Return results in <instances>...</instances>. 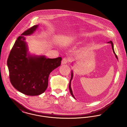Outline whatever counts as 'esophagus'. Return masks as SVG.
I'll use <instances>...</instances> for the list:
<instances>
[{
  "label": "esophagus",
  "instance_id": "34e87169",
  "mask_svg": "<svg viewBox=\"0 0 127 127\" xmlns=\"http://www.w3.org/2000/svg\"><path fill=\"white\" fill-rule=\"evenodd\" d=\"M69 61H70V59L69 58H64V59H63V60H62L61 63L62 64H67L68 62H69Z\"/></svg>",
  "mask_w": 127,
  "mask_h": 127
}]
</instances>
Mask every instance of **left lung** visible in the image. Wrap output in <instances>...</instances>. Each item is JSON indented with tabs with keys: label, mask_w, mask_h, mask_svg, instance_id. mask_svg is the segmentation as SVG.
<instances>
[{
	"label": "left lung",
	"mask_w": 127,
	"mask_h": 127,
	"mask_svg": "<svg viewBox=\"0 0 127 127\" xmlns=\"http://www.w3.org/2000/svg\"><path fill=\"white\" fill-rule=\"evenodd\" d=\"M108 43H110V44H111V45H112V49H113V52H114V54L115 55V56H116V58H117V59L118 60V57H117V55L116 54V53H115V51H114V45H113V42H112L111 41H110V42H108ZM72 78H73V72H72H72H71V79H70V81H69V89L70 93V94H71V95L72 96V97H73V98H75L74 96V95H73V93H72V90H71V86H70V84H71V81L72 80Z\"/></svg>",
	"instance_id": "obj_1"
}]
</instances>
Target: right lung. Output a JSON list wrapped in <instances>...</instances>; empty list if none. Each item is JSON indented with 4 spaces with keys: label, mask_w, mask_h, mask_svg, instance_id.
Returning a JSON list of instances; mask_svg holds the SVG:
<instances>
[{
    "label": "right lung",
    "mask_w": 127,
    "mask_h": 127,
    "mask_svg": "<svg viewBox=\"0 0 127 127\" xmlns=\"http://www.w3.org/2000/svg\"><path fill=\"white\" fill-rule=\"evenodd\" d=\"M34 25L24 32L15 41L7 60L9 79L16 89L24 95L34 96L47 88L48 77L61 65L62 58L47 59L44 56H31L23 35L32 34L37 28Z\"/></svg>",
    "instance_id": "1"
}]
</instances>
